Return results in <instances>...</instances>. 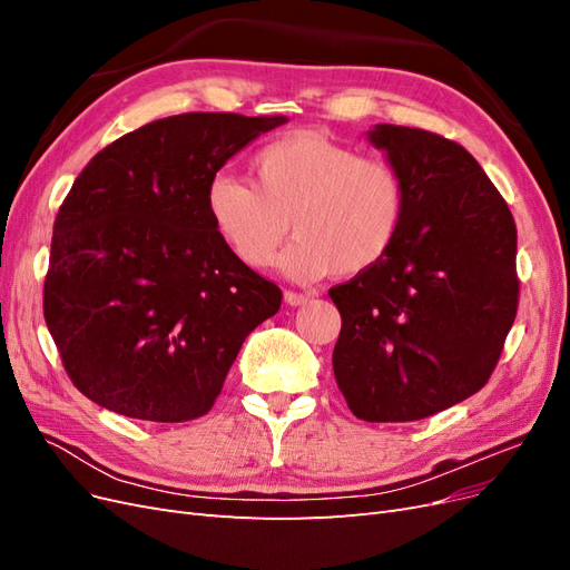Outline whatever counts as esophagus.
Listing matches in <instances>:
<instances>
[{"label":"esophagus","mask_w":570,"mask_h":570,"mask_svg":"<svg viewBox=\"0 0 570 570\" xmlns=\"http://www.w3.org/2000/svg\"><path fill=\"white\" fill-rule=\"evenodd\" d=\"M308 299H312V297L302 295V292H292V289L285 292V302H287L289 306H302V304H306Z\"/></svg>","instance_id":"esophagus-1"}]
</instances>
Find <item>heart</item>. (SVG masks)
<instances>
[{"instance_id":"obj_1","label":"heart","mask_w":570,"mask_h":570,"mask_svg":"<svg viewBox=\"0 0 570 570\" xmlns=\"http://www.w3.org/2000/svg\"><path fill=\"white\" fill-rule=\"evenodd\" d=\"M252 170L254 185L216 174L204 187L216 237L249 268L271 266L292 228L297 239L281 256L289 278H352L381 264L404 230L402 170L321 132L299 130L264 145Z\"/></svg>"}]
</instances>
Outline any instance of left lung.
Segmentation results:
<instances>
[{"mask_svg": "<svg viewBox=\"0 0 570 570\" xmlns=\"http://www.w3.org/2000/svg\"><path fill=\"white\" fill-rule=\"evenodd\" d=\"M368 140L409 187L404 230L371 271L331 287L337 387L368 423H406L490 381L519 308L515 223L461 145L381 124Z\"/></svg>", "mask_w": 570, "mask_h": 570, "instance_id": "left-lung-1", "label": "left lung"}]
</instances>
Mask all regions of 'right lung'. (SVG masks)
<instances>
[{
	"instance_id": "add662e5",
	"label": "right lung",
	"mask_w": 570,
	"mask_h": 570,
	"mask_svg": "<svg viewBox=\"0 0 570 570\" xmlns=\"http://www.w3.org/2000/svg\"><path fill=\"white\" fill-rule=\"evenodd\" d=\"M285 116L180 114L95 154L55 220L45 321L73 385L128 419L183 423L220 394L283 292L223 247L206 180Z\"/></svg>"
}]
</instances>
